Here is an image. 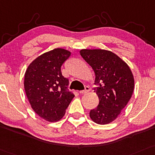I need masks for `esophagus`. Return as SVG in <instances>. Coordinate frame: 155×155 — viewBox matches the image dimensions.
Here are the masks:
<instances>
[{"label":"esophagus","instance_id":"1","mask_svg":"<svg viewBox=\"0 0 155 155\" xmlns=\"http://www.w3.org/2000/svg\"><path fill=\"white\" fill-rule=\"evenodd\" d=\"M89 90H90V88H89V87H88V86H86V87H85V89H84V90H81V91H79V93H80V94H85V93L88 92Z\"/></svg>","mask_w":155,"mask_h":155}]
</instances>
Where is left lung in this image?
<instances>
[{
  "instance_id": "obj_1",
  "label": "left lung",
  "mask_w": 155,
  "mask_h": 155,
  "mask_svg": "<svg viewBox=\"0 0 155 155\" xmlns=\"http://www.w3.org/2000/svg\"><path fill=\"white\" fill-rule=\"evenodd\" d=\"M80 55L95 74L94 92L99 105L89 112L94 123L107 124L120 115L131 99L134 79L130 68L118 55L101 49L80 50Z\"/></svg>"
}]
</instances>
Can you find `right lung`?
<instances>
[{
  "label": "right lung",
  "instance_id": "1",
  "mask_svg": "<svg viewBox=\"0 0 155 155\" xmlns=\"http://www.w3.org/2000/svg\"><path fill=\"white\" fill-rule=\"evenodd\" d=\"M70 55L62 48L50 50L33 61L25 72L24 89L29 103L39 116L50 122L63 118L75 96L61 73V66Z\"/></svg>",
  "mask_w": 155,
  "mask_h": 155
}]
</instances>
